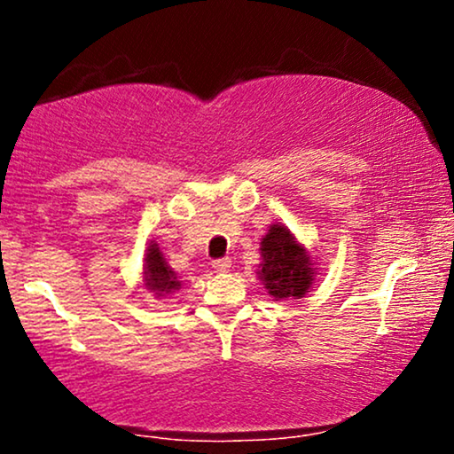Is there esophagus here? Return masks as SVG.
<instances>
[{
    "mask_svg": "<svg viewBox=\"0 0 454 454\" xmlns=\"http://www.w3.org/2000/svg\"><path fill=\"white\" fill-rule=\"evenodd\" d=\"M231 262H232L231 258H217L213 260V269L220 270V273H226V270H231Z\"/></svg>",
    "mask_w": 454,
    "mask_h": 454,
    "instance_id": "34e87169",
    "label": "esophagus"
}]
</instances>
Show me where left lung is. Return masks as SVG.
<instances>
[{
  "label": "left lung",
  "mask_w": 454,
  "mask_h": 454,
  "mask_svg": "<svg viewBox=\"0 0 454 454\" xmlns=\"http://www.w3.org/2000/svg\"><path fill=\"white\" fill-rule=\"evenodd\" d=\"M260 281L275 301L301 299L314 284V264L307 249L281 223H273L260 241Z\"/></svg>",
  "instance_id": "8db88e82"
}]
</instances>
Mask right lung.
Instances as JSON below:
<instances>
[{"label":"right lung","mask_w":454,"mask_h":454,"mask_svg":"<svg viewBox=\"0 0 454 454\" xmlns=\"http://www.w3.org/2000/svg\"><path fill=\"white\" fill-rule=\"evenodd\" d=\"M145 286L158 296L173 294L181 286V281L176 279V273L168 267L164 254H161L155 241H151L147 247V256H145Z\"/></svg>","instance_id":"1"}]
</instances>
